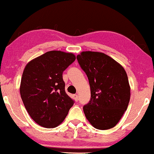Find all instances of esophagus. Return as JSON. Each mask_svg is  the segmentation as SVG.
<instances>
[{
	"mask_svg": "<svg viewBox=\"0 0 154 154\" xmlns=\"http://www.w3.org/2000/svg\"><path fill=\"white\" fill-rule=\"evenodd\" d=\"M73 99H74L75 101H79V96H78L77 94H74L73 95Z\"/></svg>",
	"mask_w": 154,
	"mask_h": 154,
	"instance_id": "obj_1",
	"label": "esophagus"
}]
</instances>
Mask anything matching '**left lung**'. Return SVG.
<instances>
[{"instance_id": "8db88e82", "label": "left lung", "mask_w": 154, "mask_h": 154, "mask_svg": "<svg viewBox=\"0 0 154 154\" xmlns=\"http://www.w3.org/2000/svg\"><path fill=\"white\" fill-rule=\"evenodd\" d=\"M88 78L90 103L83 107L91 125L107 130L117 125L128 108L131 88L124 68L103 53L82 51L77 55Z\"/></svg>"}]
</instances>
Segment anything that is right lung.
<instances>
[{
	"mask_svg": "<svg viewBox=\"0 0 154 154\" xmlns=\"http://www.w3.org/2000/svg\"><path fill=\"white\" fill-rule=\"evenodd\" d=\"M75 60L72 53L48 51L26 64L20 94L31 118L44 128H55L64 121L73 101L64 90L62 73Z\"/></svg>",
	"mask_w": 154,
	"mask_h": 154,
	"instance_id": "add662e5",
	"label": "right lung"
}]
</instances>
